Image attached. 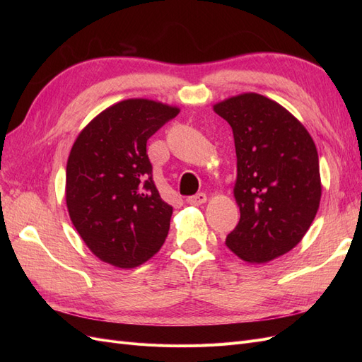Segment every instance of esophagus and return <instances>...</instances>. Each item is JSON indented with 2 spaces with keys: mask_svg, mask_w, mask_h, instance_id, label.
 Segmentation results:
<instances>
[{
  "mask_svg": "<svg viewBox=\"0 0 362 362\" xmlns=\"http://www.w3.org/2000/svg\"><path fill=\"white\" fill-rule=\"evenodd\" d=\"M187 204H190V205H201V204H204L205 201H206V194L205 193H198V194H193V196H189L187 199Z\"/></svg>",
  "mask_w": 362,
  "mask_h": 362,
  "instance_id": "esophagus-1",
  "label": "esophagus"
}]
</instances>
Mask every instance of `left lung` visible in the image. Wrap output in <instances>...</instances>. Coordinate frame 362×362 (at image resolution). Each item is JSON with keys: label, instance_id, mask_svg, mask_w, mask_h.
<instances>
[{"label": "left lung", "instance_id": "8db88e82", "mask_svg": "<svg viewBox=\"0 0 362 362\" xmlns=\"http://www.w3.org/2000/svg\"><path fill=\"white\" fill-rule=\"evenodd\" d=\"M214 112L231 125L237 154L240 221L225 245L245 261H272L300 242L319 210L315 145L290 112L258 93L229 98Z\"/></svg>", "mask_w": 362, "mask_h": 362}]
</instances>
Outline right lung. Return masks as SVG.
Wrapping results in <instances>:
<instances>
[{
    "label": "right lung",
    "instance_id": "obj_1",
    "mask_svg": "<svg viewBox=\"0 0 362 362\" xmlns=\"http://www.w3.org/2000/svg\"><path fill=\"white\" fill-rule=\"evenodd\" d=\"M180 113L151 100H125L76 137L66 166V205L83 242L104 262L133 269L160 250L173 208L152 178L146 141Z\"/></svg>",
    "mask_w": 362,
    "mask_h": 362
}]
</instances>
